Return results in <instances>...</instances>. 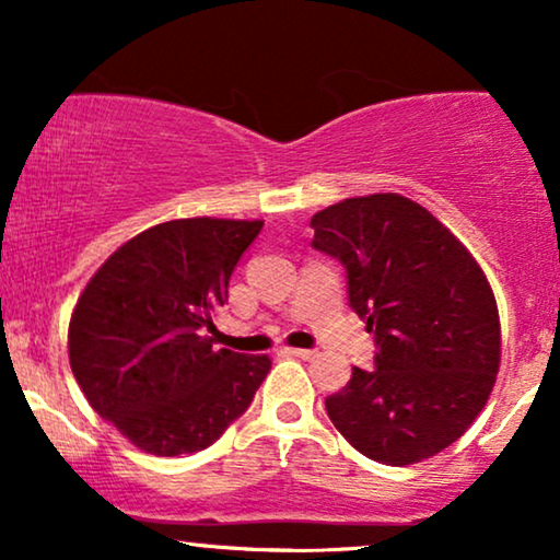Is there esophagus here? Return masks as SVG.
I'll list each match as a JSON object with an SVG mask.
<instances>
[{"label":"esophagus","instance_id":"obj_1","mask_svg":"<svg viewBox=\"0 0 560 560\" xmlns=\"http://www.w3.org/2000/svg\"><path fill=\"white\" fill-rule=\"evenodd\" d=\"M282 354L305 359V362H308V359H316V349H285V351H282Z\"/></svg>","mask_w":560,"mask_h":560}]
</instances>
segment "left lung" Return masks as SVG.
<instances>
[{"label":"left lung","mask_w":560,"mask_h":560,"mask_svg":"<svg viewBox=\"0 0 560 560\" xmlns=\"http://www.w3.org/2000/svg\"><path fill=\"white\" fill-rule=\"evenodd\" d=\"M313 249L347 270L349 305L374 334V366L326 397L343 439L408 466L462 439L500 370V316L469 249L423 206L374 194L311 219Z\"/></svg>","instance_id":"8db88e82"}]
</instances>
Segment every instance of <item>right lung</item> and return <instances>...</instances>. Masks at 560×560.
<instances>
[{
  "mask_svg": "<svg viewBox=\"0 0 560 560\" xmlns=\"http://www.w3.org/2000/svg\"><path fill=\"white\" fill-rule=\"evenodd\" d=\"M259 232L262 221H165L121 244L75 303L73 377L140 451L180 456L211 446L270 372V357L213 351L206 336Z\"/></svg>",
  "mask_w": 560,
  "mask_h": 560,
  "instance_id": "add662e5",
  "label": "right lung"
}]
</instances>
